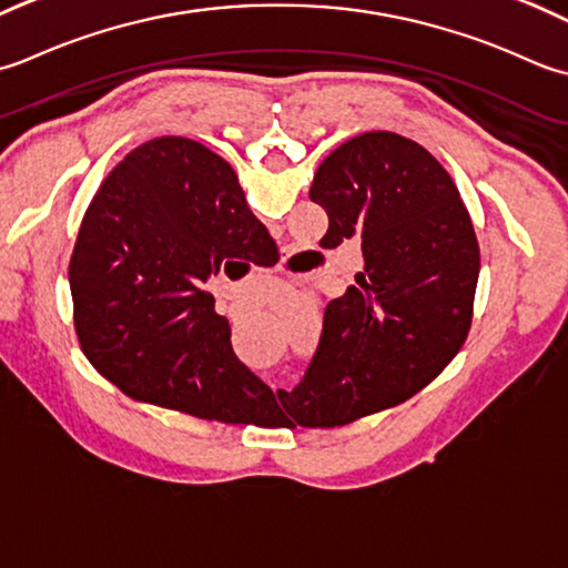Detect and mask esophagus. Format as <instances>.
I'll return each instance as SVG.
<instances>
[{"label": "esophagus", "mask_w": 568, "mask_h": 568, "mask_svg": "<svg viewBox=\"0 0 568 568\" xmlns=\"http://www.w3.org/2000/svg\"><path fill=\"white\" fill-rule=\"evenodd\" d=\"M286 276H288V280H298L301 274H292V272H286Z\"/></svg>", "instance_id": "obj_1"}]
</instances>
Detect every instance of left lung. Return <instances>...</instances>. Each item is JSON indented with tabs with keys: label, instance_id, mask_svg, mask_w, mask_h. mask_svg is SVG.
<instances>
[{
	"label": "left lung",
	"instance_id": "8db88e82",
	"mask_svg": "<svg viewBox=\"0 0 568 568\" xmlns=\"http://www.w3.org/2000/svg\"><path fill=\"white\" fill-rule=\"evenodd\" d=\"M328 213L321 247L357 240L363 272L323 314L304 379L284 392L288 424L331 429L397 407L466 343L480 250L454 179L422 144L365 132L331 152L311 183Z\"/></svg>",
	"mask_w": 568,
	"mask_h": 568
}]
</instances>
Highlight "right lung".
Segmentation results:
<instances>
[{"mask_svg": "<svg viewBox=\"0 0 568 568\" xmlns=\"http://www.w3.org/2000/svg\"><path fill=\"white\" fill-rule=\"evenodd\" d=\"M267 245L225 159L186 136L132 149L90 201L68 267L80 348L136 402L260 424L284 389L237 361L205 284Z\"/></svg>", "mask_w": 568, "mask_h": 568, "instance_id": "1", "label": "right lung"}]
</instances>
